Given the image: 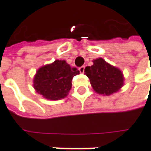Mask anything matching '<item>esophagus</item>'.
Here are the masks:
<instances>
[{
  "label": "esophagus",
  "instance_id": "obj_1",
  "mask_svg": "<svg viewBox=\"0 0 151 151\" xmlns=\"http://www.w3.org/2000/svg\"><path fill=\"white\" fill-rule=\"evenodd\" d=\"M84 69H85V67L84 66H82L79 68V71H80L81 73H84Z\"/></svg>",
  "mask_w": 151,
  "mask_h": 151
}]
</instances>
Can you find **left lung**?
Wrapping results in <instances>:
<instances>
[{"mask_svg":"<svg viewBox=\"0 0 151 151\" xmlns=\"http://www.w3.org/2000/svg\"><path fill=\"white\" fill-rule=\"evenodd\" d=\"M93 62V64L86 67L84 72L94 91L103 95H111L119 91L124 84L122 72L102 58Z\"/></svg>","mask_w":151,"mask_h":151,"instance_id":"8db88e82","label":"left lung"}]
</instances>
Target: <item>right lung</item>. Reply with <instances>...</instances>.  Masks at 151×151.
I'll return each mask as SVG.
<instances>
[{
  "label": "right lung",
  "mask_w": 151,
  "mask_h": 151,
  "mask_svg": "<svg viewBox=\"0 0 151 151\" xmlns=\"http://www.w3.org/2000/svg\"><path fill=\"white\" fill-rule=\"evenodd\" d=\"M78 73L79 71L71 68L64 60H55L37 70L34 77V88L45 99L58 100L68 94L73 78Z\"/></svg>",
  "instance_id": "1"
}]
</instances>
